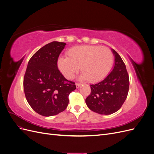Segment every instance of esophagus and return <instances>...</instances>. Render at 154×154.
<instances>
[{
	"instance_id": "esophagus-1",
	"label": "esophagus",
	"mask_w": 154,
	"mask_h": 154,
	"mask_svg": "<svg viewBox=\"0 0 154 154\" xmlns=\"http://www.w3.org/2000/svg\"><path fill=\"white\" fill-rule=\"evenodd\" d=\"M81 83H76V88H79V87H80V86H81Z\"/></svg>"
}]
</instances>
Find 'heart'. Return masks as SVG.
Here are the masks:
<instances>
[{"instance_id":"b5f03b06","label":"heart","mask_w":154,"mask_h":154,"mask_svg":"<svg viewBox=\"0 0 154 154\" xmlns=\"http://www.w3.org/2000/svg\"><path fill=\"white\" fill-rule=\"evenodd\" d=\"M67 57L58 60V66L63 75L73 78L80 66L81 78L89 82H97L109 74L113 63V54L110 49L98 45H80L68 51Z\"/></svg>"}]
</instances>
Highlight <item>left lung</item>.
<instances>
[{
  "mask_svg": "<svg viewBox=\"0 0 154 154\" xmlns=\"http://www.w3.org/2000/svg\"><path fill=\"white\" fill-rule=\"evenodd\" d=\"M115 63L112 71L103 81L90 85L91 93L85 102L92 111L109 115L120 109L127 99L129 77L125 64L118 53L112 49Z\"/></svg>",
  "mask_w": 154,
  "mask_h": 154,
  "instance_id": "1",
  "label": "left lung"
}]
</instances>
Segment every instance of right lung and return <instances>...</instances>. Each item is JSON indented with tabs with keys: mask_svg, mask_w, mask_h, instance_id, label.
Here are the masks:
<instances>
[{
	"mask_svg": "<svg viewBox=\"0 0 154 154\" xmlns=\"http://www.w3.org/2000/svg\"><path fill=\"white\" fill-rule=\"evenodd\" d=\"M66 44L54 41L32 55L24 78V91L29 105L36 112L48 117L64 111L69 95L76 89L60 72L57 61Z\"/></svg>",
	"mask_w": 154,
	"mask_h": 154,
	"instance_id": "add662e5",
	"label": "right lung"
}]
</instances>
